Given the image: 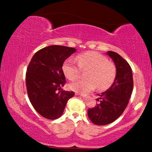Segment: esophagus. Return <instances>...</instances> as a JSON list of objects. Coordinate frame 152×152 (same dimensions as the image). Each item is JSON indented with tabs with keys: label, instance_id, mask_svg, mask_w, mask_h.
I'll list each match as a JSON object with an SVG mask.
<instances>
[{
	"label": "esophagus",
	"instance_id": "34e87169",
	"mask_svg": "<svg viewBox=\"0 0 152 152\" xmlns=\"http://www.w3.org/2000/svg\"><path fill=\"white\" fill-rule=\"evenodd\" d=\"M75 95H80V96H82V97L86 96V95H85L84 93H79V92H75Z\"/></svg>",
	"mask_w": 152,
	"mask_h": 152
}]
</instances>
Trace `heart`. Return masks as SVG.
I'll list each match as a JSON object with an SVG mask.
<instances>
[{
	"label": "heart",
	"mask_w": 152,
	"mask_h": 152,
	"mask_svg": "<svg viewBox=\"0 0 152 152\" xmlns=\"http://www.w3.org/2000/svg\"><path fill=\"white\" fill-rule=\"evenodd\" d=\"M73 59H68L64 62L62 70L66 77L75 80L80 76L81 71H85L86 80H80L70 84L72 90L86 93L97 88L107 90L113 84L117 75L115 64L109 61L106 56L95 51L80 54Z\"/></svg>",
	"instance_id": "obj_1"
}]
</instances>
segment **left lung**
I'll return each mask as SVG.
<instances>
[{
	"mask_svg": "<svg viewBox=\"0 0 152 152\" xmlns=\"http://www.w3.org/2000/svg\"><path fill=\"white\" fill-rule=\"evenodd\" d=\"M107 54L115 64L117 75L111 86L98 94V104L88 109L89 119L96 125H106L118 119L125 110L134 88L132 70L128 62L115 52Z\"/></svg>",
	"mask_w": 152,
	"mask_h": 152,
	"instance_id": "1",
	"label": "left lung"
}]
</instances>
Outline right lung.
<instances>
[{
  "label": "right lung",
  "mask_w": 152,
  "mask_h": 152,
  "mask_svg": "<svg viewBox=\"0 0 152 152\" xmlns=\"http://www.w3.org/2000/svg\"><path fill=\"white\" fill-rule=\"evenodd\" d=\"M77 50L63 45H50L39 50L33 56L27 68V92L34 109L43 118H59L73 91H66L61 86L66 84L62 70L65 60Z\"/></svg>",
  "instance_id": "1"
}]
</instances>
